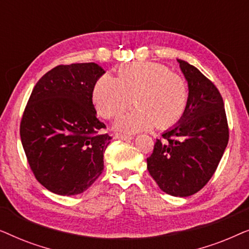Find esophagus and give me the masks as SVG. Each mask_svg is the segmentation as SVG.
<instances>
[{"instance_id": "esophagus-1", "label": "esophagus", "mask_w": 249, "mask_h": 249, "mask_svg": "<svg viewBox=\"0 0 249 249\" xmlns=\"http://www.w3.org/2000/svg\"><path fill=\"white\" fill-rule=\"evenodd\" d=\"M114 138L115 139H121V141H130V139H132V136L124 135V134H115Z\"/></svg>"}]
</instances>
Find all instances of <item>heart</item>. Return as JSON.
Segmentation results:
<instances>
[{
	"label": "heart",
	"instance_id": "obj_1",
	"mask_svg": "<svg viewBox=\"0 0 249 249\" xmlns=\"http://www.w3.org/2000/svg\"><path fill=\"white\" fill-rule=\"evenodd\" d=\"M91 100L97 114L112 119L122 113L134 101L136 108L121 115L114 128L137 132L152 128H168L180 120L188 104V86L179 74L162 64L125 63L117 78L104 74L93 87Z\"/></svg>",
	"mask_w": 249,
	"mask_h": 249
}]
</instances>
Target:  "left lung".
<instances>
[{"instance_id":"left-lung-1","label":"left lung","mask_w":249,"mask_h":249,"mask_svg":"<svg viewBox=\"0 0 249 249\" xmlns=\"http://www.w3.org/2000/svg\"><path fill=\"white\" fill-rule=\"evenodd\" d=\"M188 83V104L178 124L156 139L147 170L163 192L187 197L209 182L229 141L222 96L200 71L178 59Z\"/></svg>"}]
</instances>
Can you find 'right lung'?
<instances>
[{
  "label": "right lung",
  "mask_w": 249,
  "mask_h": 249,
  "mask_svg": "<svg viewBox=\"0 0 249 249\" xmlns=\"http://www.w3.org/2000/svg\"><path fill=\"white\" fill-rule=\"evenodd\" d=\"M105 70L94 62L57 66L34 87L20 137L36 179L62 196L81 194L104 169L112 137L101 134L91 93Z\"/></svg>",
  "instance_id": "1"
}]
</instances>
